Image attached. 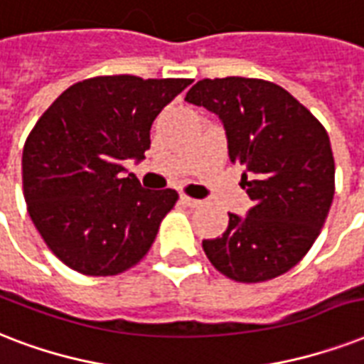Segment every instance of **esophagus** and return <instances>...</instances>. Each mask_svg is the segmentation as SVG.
Returning a JSON list of instances; mask_svg holds the SVG:
<instances>
[{"instance_id":"34e87169","label":"esophagus","mask_w":364,"mask_h":364,"mask_svg":"<svg viewBox=\"0 0 364 364\" xmlns=\"http://www.w3.org/2000/svg\"><path fill=\"white\" fill-rule=\"evenodd\" d=\"M180 201L184 203L186 207H201V205H203L201 199H193V197L184 196V193H182V196H180Z\"/></svg>"}]
</instances>
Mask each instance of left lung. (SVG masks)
Listing matches in <instances>:
<instances>
[{"mask_svg": "<svg viewBox=\"0 0 364 364\" xmlns=\"http://www.w3.org/2000/svg\"><path fill=\"white\" fill-rule=\"evenodd\" d=\"M186 100L220 117L255 203L245 218L230 214L222 237L203 241L205 255L237 283L283 275L308 255L331 210L334 157L325 127L272 81L201 80Z\"/></svg>", "mask_w": 364, "mask_h": 364, "instance_id": "obj_1", "label": "left lung"}]
</instances>
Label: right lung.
Segmentation results:
<instances>
[{
    "instance_id": "right-lung-1",
    "label": "right lung",
    "mask_w": 364,
    "mask_h": 364,
    "mask_svg": "<svg viewBox=\"0 0 364 364\" xmlns=\"http://www.w3.org/2000/svg\"><path fill=\"white\" fill-rule=\"evenodd\" d=\"M191 80L98 75L68 87L22 150L28 213L53 255L83 275L136 266L178 193L146 190L123 161L150 150L157 114Z\"/></svg>"
}]
</instances>
